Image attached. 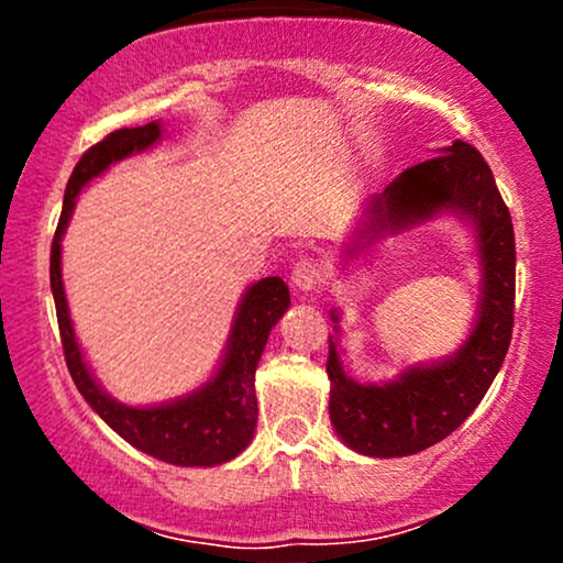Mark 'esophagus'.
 I'll return each instance as SVG.
<instances>
[{
	"label": "esophagus",
	"mask_w": 563,
	"mask_h": 563,
	"mask_svg": "<svg viewBox=\"0 0 563 563\" xmlns=\"http://www.w3.org/2000/svg\"><path fill=\"white\" fill-rule=\"evenodd\" d=\"M322 277H325V264L320 260H312V256H303V260L294 264L290 283H294V288L301 290V294H309V290L320 286Z\"/></svg>",
	"instance_id": "1"
}]
</instances>
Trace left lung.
<instances>
[{"mask_svg":"<svg viewBox=\"0 0 563 563\" xmlns=\"http://www.w3.org/2000/svg\"><path fill=\"white\" fill-rule=\"evenodd\" d=\"M437 214L466 219L476 232L482 296L474 331L448 360L412 365L386 384L349 378L339 341L333 335L328 339L331 423L335 434L363 455L402 457L442 442L476 410L506 360L514 333V224L487 161L468 142L455 140L439 156L410 166L373 196L346 256L352 260L386 232L394 235ZM331 318L339 322L335 312Z\"/></svg>","mask_w":563,"mask_h":563,"instance_id":"8db88e82","label":"left lung"}]
</instances>
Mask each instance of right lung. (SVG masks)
I'll list each match as a JSON object with an SVG mask.
<instances>
[{"mask_svg": "<svg viewBox=\"0 0 563 563\" xmlns=\"http://www.w3.org/2000/svg\"><path fill=\"white\" fill-rule=\"evenodd\" d=\"M158 140L161 124L151 121L145 126L115 129L84 153L70 174L66 198H63V214L53 238V254H49V286H53L57 325H60L63 354H66L70 378L97 416L111 426L115 434L124 437L132 448L172 463V466H219V463H228L241 455L254 439L256 418H260L254 391L256 365L262 360L269 331L290 307L286 283L280 277H262L260 283L245 290L238 303L228 349H224L214 378L206 380L200 389L190 391L187 397L151 407L115 402L111 394L97 384L84 363L74 322L68 314L66 288H63L60 241L66 235L70 214H74L76 196L108 166L147 151Z\"/></svg>", "mask_w": 563, "mask_h": 563, "instance_id": "right-lung-1", "label": "right lung"}]
</instances>
